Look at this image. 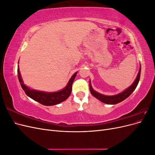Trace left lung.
I'll return each mask as SVG.
<instances>
[{
    "label": "left lung",
    "instance_id": "1",
    "mask_svg": "<svg viewBox=\"0 0 155 155\" xmlns=\"http://www.w3.org/2000/svg\"><path fill=\"white\" fill-rule=\"evenodd\" d=\"M140 72H141V65L140 67L139 72L138 73V75L137 78H136L135 80L132 83L130 87H129L127 88H126L123 92H121L118 94L113 95V96H107L104 95L100 94L99 92H96L93 89L92 85H91V80L89 81V88H90V91L91 94L95 97L98 100L106 104H109V105H115L118 104V103L125 100L126 98H127L133 92V91L135 90V88H137L139 80H140Z\"/></svg>",
    "mask_w": 155,
    "mask_h": 155
}]
</instances>
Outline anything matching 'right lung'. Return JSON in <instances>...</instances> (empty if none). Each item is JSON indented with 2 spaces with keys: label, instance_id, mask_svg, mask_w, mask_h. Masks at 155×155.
<instances>
[{
  "label": "right lung",
  "instance_id": "right-lung-1",
  "mask_svg": "<svg viewBox=\"0 0 155 155\" xmlns=\"http://www.w3.org/2000/svg\"><path fill=\"white\" fill-rule=\"evenodd\" d=\"M17 73L18 78V80H19L21 86L22 88L23 91H25L26 94L28 96L31 98L32 100L40 103L42 105H44L46 106H51L60 104V103L66 100L70 96L72 92V83L75 78L78 72L74 73L72 75V76L70 79V80L68 81L66 87L63 88L62 90L52 92L37 91L35 90V89H31V88L26 86L25 84H24V82H23V80L21 78L18 65L17 68Z\"/></svg>",
  "mask_w": 155,
  "mask_h": 155
}]
</instances>
